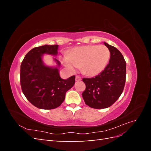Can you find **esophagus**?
Returning a JSON list of instances; mask_svg holds the SVG:
<instances>
[{"mask_svg": "<svg viewBox=\"0 0 151 151\" xmlns=\"http://www.w3.org/2000/svg\"><path fill=\"white\" fill-rule=\"evenodd\" d=\"M81 80H82V79H81V77L80 76H76V81L79 82V81H81Z\"/></svg>", "mask_w": 151, "mask_h": 151, "instance_id": "esophagus-1", "label": "esophagus"}]
</instances>
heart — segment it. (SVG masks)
Segmentation results:
<instances>
[{
    "label": "heart",
    "mask_w": 151,
    "mask_h": 151,
    "mask_svg": "<svg viewBox=\"0 0 151 151\" xmlns=\"http://www.w3.org/2000/svg\"><path fill=\"white\" fill-rule=\"evenodd\" d=\"M109 57L110 52L104 45H86L74 48L62 58V63L70 72L81 67L84 74L94 76L104 70Z\"/></svg>",
    "instance_id": "obj_1"
}]
</instances>
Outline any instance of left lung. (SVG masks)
<instances>
[{"label": "left lung", "instance_id": "left-lung-1", "mask_svg": "<svg viewBox=\"0 0 151 151\" xmlns=\"http://www.w3.org/2000/svg\"><path fill=\"white\" fill-rule=\"evenodd\" d=\"M109 50V63L100 74L93 78H83L86 89L82 94L85 103L95 109L108 108L119 98L124 88L126 62L121 52L104 42Z\"/></svg>", "mask_w": 151, "mask_h": 151}]
</instances>
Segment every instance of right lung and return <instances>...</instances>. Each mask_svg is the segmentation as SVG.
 <instances>
[{
	"mask_svg": "<svg viewBox=\"0 0 151 151\" xmlns=\"http://www.w3.org/2000/svg\"><path fill=\"white\" fill-rule=\"evenodd\" d=\"M57 45L35 47L26 55L21 65L20 80L22 91L35 106L43 109L58 107L64 101L67 91L75 84L74 76L67 79L59 74L61 63L53 57L55 66L45 64L44 55L57 57Z\"/></svg>",
	"mask_w": 151,
	"mask_h": 151,
	"instance_id": "obj_1",
	"label": "right lung"
}]
</instances>
